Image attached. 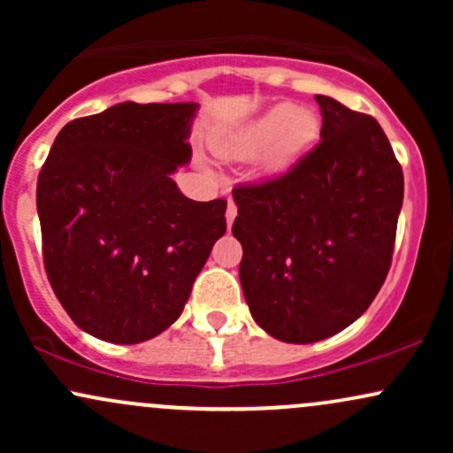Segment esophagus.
Wrapping results in <instances>:
<instances>
[{"instance_id": "obj_1", "label": "esophagus", "mask_w": 453, "mask_h": 453, "mask_svg": "<svg viewBox=\"0 0 453 453\" xmlns=\"http://www.w3.org/2000/svg\"><path fill=\"white\" fill-rule=\"evenodd\" d=\"M236 219V204H234V200H227V211H226V221H227V227L232 226V221Z\"/></svg>"}]
</instances>
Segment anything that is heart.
<instances>
[{
	"mask_svg": "<svg viewBox=\"0 0 453 453\" xmlns=\"http://www.w3.org/2000/svg\"><path fill=\"white\" fill-rule=\"evenodd\" d=\"M319 136V117L306 106L277 104L253 121L215 140V150L223 159H251L266 176H279L306 153Z\"/></svg>",
	"mask_w": 453,
	"mask_h": 453,
	"instance_id": "b5f03b06",
	"label": "heart"
}]
</instances>
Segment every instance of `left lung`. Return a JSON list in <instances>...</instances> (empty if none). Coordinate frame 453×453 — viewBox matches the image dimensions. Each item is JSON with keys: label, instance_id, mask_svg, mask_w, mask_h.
Instances as JSON below:
<instances>
[{"label": "left lung", "instance_id": "obj_1", "mask_svg": "<svg viewBox=\"0 0 453 453\" xmlns=\"http://www.w3.org/2000/svg\"><path fill=\"white\" fill-rule=\"evenodd\" d=\"M321 142L279 179L236 187L232 234L256 324L283 342L324 341L371 306L392 264L403 168L372 117L315 96Z\"/></svg>", "mask_w": 453, "mask_h": 453}]
</instances>
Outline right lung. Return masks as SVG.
Segmentation results:
<instances>
[{"instance_id": "right-lung-1", "label": "right lung", "mask_w": 453, "mask_h": 453, "mask_svg": "<svg viewBox=\"0 0 453 453\" xmlns=\"http://www.w3.org/2000/svg\"><path fill=\"white\" fill-rule=\"evenodd\" d=\"M200 104L123 102L61 129L38 176L44 266L87 334L136 345L183 313L226 234V200L196 202L173 174L191 161Z\"/></svg>"}]
</instances>
